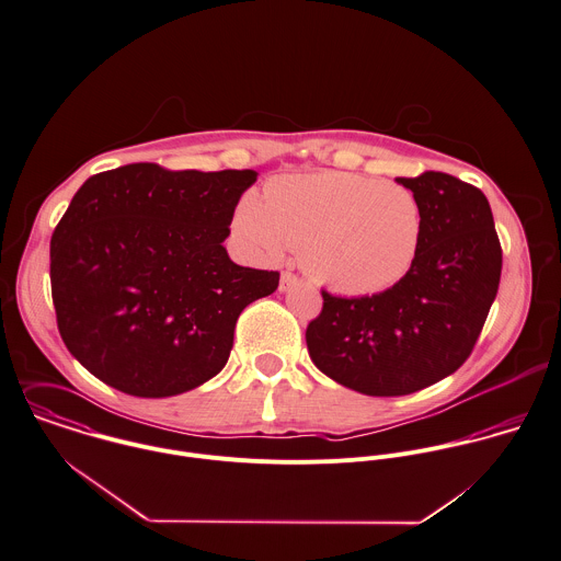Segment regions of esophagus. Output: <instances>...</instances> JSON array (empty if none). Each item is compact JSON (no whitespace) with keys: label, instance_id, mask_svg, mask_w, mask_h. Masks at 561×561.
I'll list each match as a JSON object with an SVG mask.
<instances>
[{"label":"esophagus","instance_id":"1","mask_svg":"<svg viewBox=\"0 0 561 561\" xmlns=\"http://www.w3.org/2000/svg\"><path fill=\"white\" fill-rule=\"evenodd\" d=\"M301 279L295 275V273H290V271H284L282 273V277H279V290L282 293H286V290H290L293 286H297Z\"/></svg>","mask_w":561,"mask_h":561}]
</instances>
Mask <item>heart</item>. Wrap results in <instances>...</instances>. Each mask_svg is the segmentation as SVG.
Masks as SVG:
<instances>
[{
  "instance_id": "b5f03b06",
  "label": "heart",
  "mask_w": 561,
  "mask_h": 561,
  "mask_svg": "<svg viewBox=\"0 0 561 561\" xmlns=\"http://www.w3.org/2000/svg\"><path fill=\"white\" fill-rule=\"evenodd\" d=\"M233 231L262 257L299 249L304 268L342 295H375L399 284L412 268L423 210L397 182L325 171L271 182L264 202L244 195Z\"/></svg>"
}]
</instances>
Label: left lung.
Instances as JSON below:
<instances>
[{
    "label": "left lung",
    "mask_w": 561,
    "mask_h": 561,
    "mask_svg": "<svg viewBox=\"0 0 561 561\" xmlns=\"http://www.w3.org/2000/svg\"><path fill=\"white\" fill-rule=\"evenodd\" d=\"M423 210L410 273L370 297H334L306 342L319 370L370 397H401L455 373L496 297L503 251L485 195L448 173L397 178Z\"/></svg>",
    "instance_id": "8db88e82"
}]
</instances>
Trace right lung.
I'll return each mask as SVG.
<instances>
[{
  "mask_svg": "<svg viewBox=\"0 0 561 561\" xmlns=\"http://www.w3.org/2000/svg\"><path fill=\"white\" fill-rule=\"evenodd\" d=\"M257 173L125 164L89 178L51 233L58 332L116 390L160 399L221 373L240 312L279 284L224 240Z\"/></svg>",
  "mask_w": 561,
  "mask_h": 561,
  "instance_id": "add662e5",
  "label": "right lung"
}]
</instances>
